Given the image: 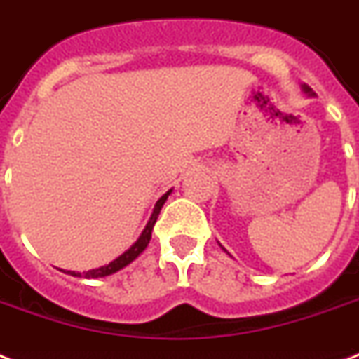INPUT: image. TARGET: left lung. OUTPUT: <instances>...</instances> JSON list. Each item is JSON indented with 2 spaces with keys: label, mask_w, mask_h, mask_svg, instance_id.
<instances>
[{
  "label": "left lung",
  "mask_w": 359,
  "mask_h": 359,
  "mask_svg": "<svg viewBox=\"0 0 359 359\" xmlns=\"http://www.w3.org/2000/svg\"><path fill=\"white\" fill-rule=\"evenodd\" d=\"M304 91H306V93H311V89H309V87H307V86H304Z\"/></svg>",
  "instance_id": "left-lung-1"
}]
</instances>
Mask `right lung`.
Masks as SVG:
<instances>
[{
	"instance_id": "1",
	"label": "right lung",
	"mask_w": 359,
	"mask_h": 359,
	"mask_svg": "<svg viewBox=\"0 0 359 359\" xmlns=\"http://www.w3.org/2000/svg\"><path fill=\"white\" fill-rule=\"evenodd\" d=\"M169 194H171V190L165 191L160 199L156 201V205H154V210H152L151 218H149V222H147L145 229H143V233L140 235V238L135 240L134 244L130 245L128 250L124 251L123 255H119L115 261H111L109 264H106V266H100V268H95V270H87V272H67L70 273V276H74V278H86V279H97V278H106V276H111V273L119 272L121 268L128 266L130 262L134 261V259H137V257L145 251V248L149 245V242H151V236H152V227H154V224H156L158 219V214H160V210H162L163 203L168 201Z\"/></svg>"
}]
</instances>
